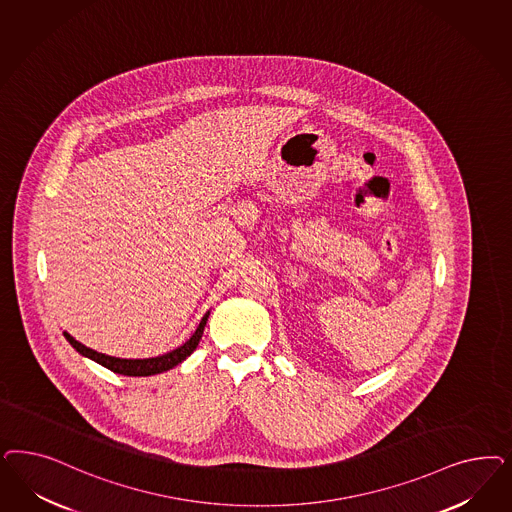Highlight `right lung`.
<instances>
[{
    "label": "right lung",
    "mask_w": 512,
    "mask_h": 512,
    "mask_svg": "<svg viewBox=\"0 0 512 512\" xmlns=\"http://www.w3.org/2000/svg\"><path fill=\"white\" fill-rule=\"evenodd\" d=\"M207 318H209V313L205 314V316L201 318L198 330H196V333H194V335H192V337H190L182 347L175 348V350L167 352L164 356H158V358H147V360H120V358H113V356H105V354L96 352V350H92V348L84 347V345H81L79 341H75V339H73L69 333H66V331H64V335H66L69 345L75 348L79 354H83L86 358H90V360L98 362L99 365H103V367L111 369L113 373H118V375H128V377H149V375H158V373H164V371L173 369L175 365H179V363L184 362V360H186V358L196 350L199 339H201V335H203V330H205Z\"/></svg>",
    "instance_id": "1"
}]
</instances>
